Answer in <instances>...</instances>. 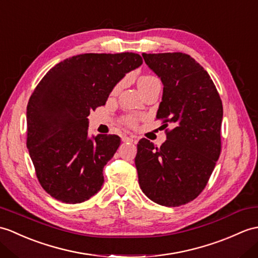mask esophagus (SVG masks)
Masks as SVG:
<instances>
[{
    "label": "esophagus",
    "mask_w": 258,
    "mask_h": 258,
    "mask_svg": "<svg viewBox=\"0 0 258 258\" xmlns=\"http://www.w3.org/2000/svg\"><path fill=\"white\" fill-rule=\"evenodd\" d=\"M122 141L124 143H133V142H136V137L132 136V137H128V136H123L122 137Z\"/></svg>",
    "instance_id": "34e87169"
}]
</instances>
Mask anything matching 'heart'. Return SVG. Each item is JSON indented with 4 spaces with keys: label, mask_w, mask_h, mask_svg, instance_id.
Segmentation results:
<instances>
[{
    "label": "heart",
    "mask_w": 258,
    "mask_h": 258,
    "mask_svg": "<svg viewBox=\"0 0 258 258\" xmlns=\"http://www.w3.org/2000/svg\"><path fill=\"white\" fill-rule=\"evenodd\" d=\"M155 80H158V79L154 76H142L139 79V88L142 89L143 87H146V86L149 85V83H152ZM119 88H121V83H118V85L114 88V92H116ZM123 123L125 125H127V126H130V127H135L136 123H137V119L135 117H132V116L124 117Z\"/></svg>",
    "instance_id": "b5f03b06"
}]
</instances>
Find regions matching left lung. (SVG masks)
I'll use <instances>...</instances> for the list:
<instances>
[{"instance_id": "left-lung-1", "label": "left lung", "mask_w": 258, "mask_h": 258, "mask_svg": "<svg viewBox=\"0 0 258 258\" xmlns=\"http://www.w3.org/2000/svg\"><path fill=\"white\" fill-rule=\"evenodd\" d=\"M142 56L164 85L156 118L172 127L160 147L146 139L137 144L140 187L158 205L179 207L202 192L220 157L222 101L205 68L187 53Z\"/></svg>"}]
</instances>
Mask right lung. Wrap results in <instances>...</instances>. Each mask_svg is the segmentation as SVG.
<instances>
[{"label":"right lung","instance_id":"obj_1","mask_svg":"<svg viewBox=\"0 0 258 258\" xmlns=\"http://www.w3.org/2000/svg\"><path fill=\"white\" fill-rule=\"evenodd\" d=\"M143 63L139 53H82L57 63L27 104L26 145L41 187L69 205L90 199L104 181L117 135L88 137L90 111L104 105L125 74Z\"/></svg>","mask_w":258,"mask_h":258}]
</instances>
